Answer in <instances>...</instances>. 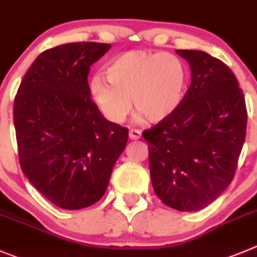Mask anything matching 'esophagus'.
<instances>
[{
	"mask_svg": "<svg viewBox=\"0 0 257 257\" xmlns=\"http://www.w3.org/2000/svg\"><path fill=\"white\" fill-rule=\"evenodd\" d=\"M141 136H142V134H141V132L138 131V129H131V131H129V138H131V140H140Z\"/></svg>",
	"mask_w": 257,
	"mask_h": 257,
	"instance_id": "34e87169",
	"label": "esophagus"
}]
</instances>
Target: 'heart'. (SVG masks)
Instances as JSON below:
<instances>
[{
  "mask_svg": "<svg viewBox=\"0 0 257 257\" xmlns=\"http://www.w3.org/2000/svg\"><path fill=\"white\" fill-rule=\"evenodd\" d=\"M105 82L91 80V96L103 116L120 123L132 105L141 119L163 123L174 116L186 98L189 71L179 57L165 52L129 51L108 61ZM132 103H130V98Z\"/></svg>",
  "mask_w": 257,
  "mask_h": 257,
  "instance_id": "1",
  "label": "heart"
}]
</instances>
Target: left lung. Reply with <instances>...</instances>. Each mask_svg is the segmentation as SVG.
<instances>
[{"mask_svg":"<svg viewBox=\"0 0 257 257\" xmlns=\"http://www.w3.org/2000/svg\"><path fill=\"white\" fill-rule=\"evenodd\" d=\"M191 85L177 114L142 133L155 193L166 206L198 211L229 186L246 138L247 110L237 78L203 51L177 50Z\"/></svg>","mask_w":257,"mask_h":257,"instance_id":"1","label":"left lung"}]
</instances>
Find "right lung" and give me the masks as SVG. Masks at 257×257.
<instances>
[{
	"instance_id": "add662e5",
	"label": "right lung",
	"mask_w": 257,
	"mask_h": 257,
	"mask_svg": "<svg viewBox=\"0 0 257 257\" xmlns=\"http://www.w3.org/2000/svg\"><path fill=\"white\" fill-rule=\"evenodd\" d=\"M110 47L75 42L46 50L15 96L23 173L61 209H84L100 200L128 142V129L106 120L91 100L87 79L89 66Z\"/></svg>"
}]
</instances>
